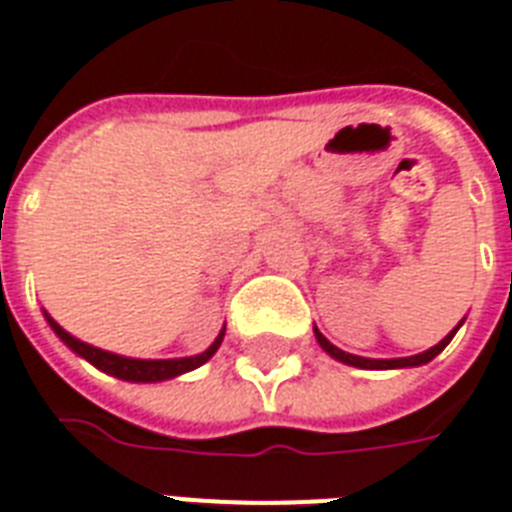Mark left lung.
<instances>
[{"mask_svg": "<svg viewBox=\"0 0 512 512\" xmlns=\"http://www.w3.org/2000/svg\"><path fill=\"white\" fill-rule=\"evenodd\" d=\"M448 338H451V335H448ZM319 346H322L330 357H335L338 362H346V365H354V368H405V365H421V362H427L435 351H440L446 346V338H443L438 346H432V349L424 351V354H416V357H408V360H360V357H351V354H343L341 349H335L333 343L325 341V338H319Z\"/></svg>", "mask_w": 512, "mask_h": 512, "instance_id": "left-lung-1", "label": "left lung"}]
</instances>
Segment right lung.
Instances as JSON below:
<instances>
[{
  "instance_id": "right-lung-1",
  "label": "right lung",
  "mask_w": 512,
  "mask_h": 512,
  "mask_svg": "<svg viewBox=\"0 0 512 512\" xmlns=\"http://www.w3.org/2000/svg\"><path fill=\"white\" fill-rule=\"evenodd\" d=\"M56 333L61 335V341L74 351V354H80L83 360H88L93 368L104 370L109 376L123 378V381H131V384H158V381H169V378H177L187 370L201 368L209 357H212L214 351L220 349L222 335L217 341L204 351V354H198V357H187V360H128V357H117V354H109V351L93 349L88 343L77 341L72 335L61 330L56 325Z\"/></svg>"
}]
</instances>
